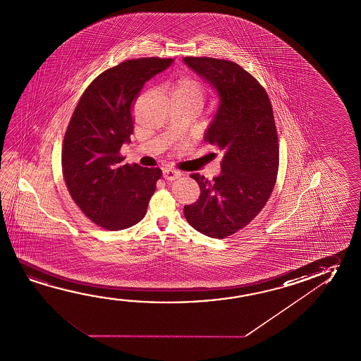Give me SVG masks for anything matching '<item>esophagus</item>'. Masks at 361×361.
Returning <instances> with one entry per match:
<instances>
[{
	"label": "esophagus",
	"mask_w": 361,
	"mask_h": 361,
	"mask_svg": "<svg viewBox=\"0 0 361 361\" xmlns=\"http://www.w3.org/2000/svg\"><path fill=\"white\" fill-rule=\"evenodd\" d=\"M162 173H164V178L169 180V181L176 180V178L181 176V172L178 171V170H173V169H164Z\"/></svg>",
	"instance_id": "esophagus-1"
}]
</instances>
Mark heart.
Segmentation results:
<instances>
[{
  "mask_svg": "<svg viewBox=\"0 0 361 361\" xmlns=\"http://www.w3.org/2000/svg\"><path fill=\"white\" fill-rule=\"evenodd\" d=\"M204 87L192 77L180 78L172 85L171 94L173 102L200 101L204 99Z\"/></svg>",
  "mask_w": 361,
  "mask_h": 361,
  "instance_id": "heart-1",
  "label": "heart"
}]
</instances>
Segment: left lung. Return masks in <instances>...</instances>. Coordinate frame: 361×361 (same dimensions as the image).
<instances>
[{
	"mask_svg": "<svg viewBox=\"0 0 361 361\" xmlns=\"http://www.w3.org/2000/svg\"><path fill=\"white\" fill-rule=\"evenodd\" d=\"M183 61L218 94L204 141L223 154L221 172L212 181L191 175L201 192L183 214L201 234L223 239L248 225L272 194L279 161L272 106L257 79L233 61L194 56Z\"/></svg>",
	"mask_w": 361,
	"mask_h": 361,
	"instance_id": "1",
	"label": "left lung"
}]
</instances>
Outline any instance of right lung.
<instances>
[{"label":"right lung","instance_id":"right-lung-1","mask_svg":"<svg viewBox=\"0 0 361 361\" xmlns=\"http://www.w3.org/2000/svg\"><path fill=\"white\" fill-rule=\"evenodd\" d=\"M172 59L127 60L103 71L80 97L68 126L61 166L73 200L93 223L122 231L140 223L161 178L160 169L123 164L133 133L132 104Z\"/></svg>","mask_w":361,"mask_h":361}]
</instances>
